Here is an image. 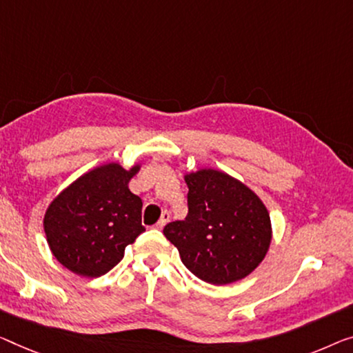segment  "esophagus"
I'll return each mask as SVG.
<instances>
[{"label": "esophagus", "instance_id": "34e87169", "mask_svg": "<svg viewBox=\"0 0 353 353\" xmlns=\"http://www.w3.org/2000/svg\"><path fill=\"white\" fill-rule=\"evenodd\" d=\"M168 222H170V212H168V210H165V212L161 214V219L159 220V222L155 223V228H157V230H161Z\"/></svg>", "mask_w": 353, "mask_h": 353}]
</instances>
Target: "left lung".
<instances>
[{
  "instance_id": "8db88e82",
  "label": "left lung",
  "mask_w": 353,
  "mask_h": 353,
  "mask_svg": "<svg viewBox=\"0 0 353 353\" xmlns=\"http://www.w3.org/2000/svg\"><path fill=\"white\" fill-rule=\"evenodd\" d=\"M185 182L187 217L168 223L163 234L204 282L227 285L249 276L271 243L265 204L244 183L215 170L190 172Z\"/></svg>"
}]
</instances>
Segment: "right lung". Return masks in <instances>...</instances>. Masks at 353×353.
Here are the masks:
<instances>
[{"label":"right lung","mask_w":353,"mask_h":353,"mask_svg":"<svg viewBox=\"0 0 353 353\" xmlns=\"http://www.w3.org/2000/svg\"><path fill=\"white\" fill-rule=\"evenodd\" d=\"M117 163L99 166L72 182L47 209L44 231L52 254L79 276L99 277L123 259L125 247L145 231L143 201L128 188L138 172Z\"/></svg>","instance_id":"add662e5"}]
</instances>
